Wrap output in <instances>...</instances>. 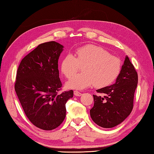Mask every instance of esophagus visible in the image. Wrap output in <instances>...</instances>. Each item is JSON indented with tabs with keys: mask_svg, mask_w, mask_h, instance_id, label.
<instances>
[{
	"mask_svg": "<svg viewBox=\"0 0 154 154\" xmlns=\"http://www.w3.org/2000/svg\"><path fill=\"white\" fill-rule=\"evenodd\" d=\"M74 94H75V96L80 97V96L82 95V93L79 92V91H74Z\"/></svg>",
	"mask_w": 154,
	"mask_h": 154,
	"instance_id": "34e87169",
	"label": "esophagus"
}]
</instances>
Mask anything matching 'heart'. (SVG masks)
Returning a JSON list of instances; mask_svg holds the SVG:
<instances>
[{"instance_id":"heart-1","label":"heart","mask_w":154,"mask_h":154,"mask_svg":"<svg viewBox=\"0 0 154 154\" xmlns=\"http://www.w3.org/2000/svg\"><path fill=\"white\" fill-rule=\"evenodd\" d=\"M82 67L83 73L75 75L67 83L69 89H83L94 84L97 88L109 86L120 73L122 63L119 57L110 55L104 48L89 44L77 48L75 55H65L61 62V71L70 78Z\"/></svg>"}]
</instances>
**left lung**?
Wrapping results in <instances>:
<instances>
[{
  "label": "left lung",
  "mask_w": 154,
  "mask_h": 154,
  "mask_svg": "<svg viewBox=\"0 0 154 154\" xmlns=\"http://www.w3.org/2000/svg\"><path fill=\"white\" fill-rule=\"evenodd\" d=\"M138 79L134 67L126 56L116 83L97 90L100 94H93L94 106L90 115L94 122L105 128L122 122L133 109Z\"/></svg>",
  "instance_id": "left-lung-1"
}]
</instances>
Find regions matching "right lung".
<instances>
[{"mask_svg": "<svg viewBox=\"0 0 154 154\" xmlns=\"http://www.w3.org/2000/svg\"><path fill=\"white\" fill-rule=\"evenodd\" d=\"M63 46L54 41L38 45L20 63L15 91L22 109L34 126L44 130L56 128L66 115V104L72 90L58 94L62 84L58 60Z\"/></svg>", "mask_w": 154, "mask_h": 154, "instance_id": "right-lung-1", "label": "right lung"}]
</instances>
